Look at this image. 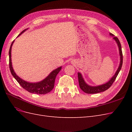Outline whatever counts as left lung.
Masks as SVG:
<instances>
[{
	"mask_svg": "<svg viewBox=\"0 0 132 132\" xmlns=\"http://www.w3.org/2000/svg\"><path fill=\"white\" fill-rule=\"evenodd\" d=\"M110 35L111 36L113 37V39L116 41V42L119 49V56H120V63H119L118 68L116 71V72L115 73L114 75L111 78V79L109 81H107L106 83L103 84L97 85V86H91L87 84L85 81L84 79L82 74L78 72V81L79 84V86L80 87V89L84 92V93L86 94L99 93H101V92L105 91L108 89H109L110 86L113 84V82L116 79L119 72L120 71L121 69L122 64H123V55H122V47H121L120 42H119L118 38L117 37L114 36V35L113 34L110 33Z\"/></svg>",
	"mask_w": 132,
	"mask_h": 132,
	"instance_id": "1",
	"label": "left lung"
}]
</instances>
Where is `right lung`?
Here are the masks:
<instances>
[{"label": "right lung", "instance_id": "right-lung-1", "mask_svg": "<svg viewBox=\"0 0 132 132\" xmlns=\"http://www.w3.org/2000/svg\"><path fill=\"white\" fill-rule=\"evenodd\" d=\"M28 29H26L23 30L21 32L20 34L18 37L20 36L24 32ZM15 40H14L12 42L10 46L9 55V68L12 75L13 76L14 78L16 80V81L19 82L22 87H23L25 90L27 91L30 92L31 93L37 94H46L50 93L51 91L52 90L54 85L55 79L56 78V76L59 73V72L62 69V66L58 68L53 70L50 73V74L47 77L42 80L41 81H38L37 82H30L24 80L20 78L19 76L17 75L16 73L14 71L13 65H12L11 62V48Z\"/></svg>", "mask_w": 132, "mask_h": 132}]
</instances>
